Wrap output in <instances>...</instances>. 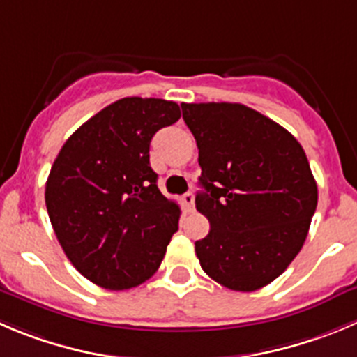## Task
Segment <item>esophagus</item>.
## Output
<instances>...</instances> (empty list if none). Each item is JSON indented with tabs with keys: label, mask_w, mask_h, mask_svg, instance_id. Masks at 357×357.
Instances as JSON below:
<instances>
[{
	"label": "esophagus",
	"mask_w": 357,
	"mask_h": 357,
	"mask_svg": "<svg viewBox=\"0 0 357 357\" xmlns=\"http://www.w3.org/2000/svg\"><path fill=\"white\" fill-rule=\"evenodd\" d=\"M182 203H184L185 212H195V195H192V192H185V195L182 196Z\"/></svg>",
	"instance_id": "1"
}]
</instances>
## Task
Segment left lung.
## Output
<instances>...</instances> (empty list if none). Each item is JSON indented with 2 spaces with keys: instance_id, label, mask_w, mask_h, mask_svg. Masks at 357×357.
Returning a JSON list of instances; mask_svg holds the SVG:
<instances>
[{
  "instance_id": "8db88e82",
  "label": "left lung",
  "mask_w": 357,
  "mask_h": 357,
  "mask_svg": "<svg viewBox=\"0 0 357 357\" xmlns=\"http://www.w3.org/2000/svg\"><path fill=\"white\" fill-rule=\"evenodd\" d=\"M182 117L199 151L196 208L210 222L199 264L227 289H261L298 256L317 206L303 147L240 103H182Z\"/></svg>"
}]
</instances>
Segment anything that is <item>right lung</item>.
<instances>
[{
  "mask_svg": "<svg viewBox=\"0 0 357 357\" xmlns=\"http://www.w3.org/2000/svg\"><path fill=\"white\" fill-rule=\"evenodd\" d=\"M181 119L175 101L122 98L75 131L45 184L54 233L77 270L110 291L140 286L155 273L181 206L162 196L149 147Z\"/></svg>",
  "mask_w": 357,
  "mask_h": 357,
  "instance_id": "1",
  "label": "right lung"
}]
</instances>
